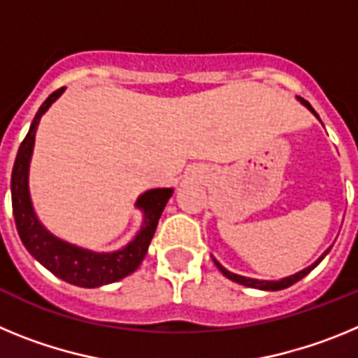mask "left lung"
I'll use <instances>...</instances> for the list:
<instances>
[{"label": "left lung", "mask_w": 358, "mask_h": 358, "mask_svg": "<svg viewBox=\"0 0 358 358\" xmlns=\"http://www.w3.org/2000/svg\"><path fill=\"white\" fill-rule=\"evenodd\" d=\"M297 100H299V102H301L303 106H305V107H308V109L312 110V113H314L315 116H317V113H315V110L312 109V106H310V103L306 102V100H303V98H299V96H297ZM317 118H319V116H317ZM328 251H330V249H327V251H324V255H322L321 258H319L317 262H314V264L310 265V267L303 268V271H299V273L292 274V276L281 278V280H278V281L252 280V278L238 276V274H235V273H229V271H227V268H224L222 265H220V264H218L217 260H215V258H213V262H215V265H217V267H218V271H220V273H222L224 276H226V278H229V280H231V281H235V283H240V285L251 287V289H260V290H283V289H287V287L294 285V283H296V281H299V280H301V278H305L306 274H308L310 271H312V268H315V267H317V265L321 264V260H322V258H324V256L328 255Z\"/></svg>", "instance_id": "left-lung-1"}]
</instances>
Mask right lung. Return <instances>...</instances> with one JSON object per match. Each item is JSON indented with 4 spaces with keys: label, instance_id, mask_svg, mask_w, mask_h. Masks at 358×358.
<instances>
[{
    "label": "right lung",
    "instance_id": "add662e5",
    "mask_svg": "<svg viewBox=\"0 0 358 358\" xmlns=\"http://www.w3.org/2000/svg\"><path fill=\"white\" fill-rule=\"evenodd\" d=\"M64 93V87L53 91L43 106L37 110L36 118L31 122L30 131L23 140L15 156L14 169H12V211H14L15 227L19 238L41 265L48 268L57 278L68 281L71 285L94 289L107 283H115L122 278L129 276L140 267L143 262L150 240L156 233L157 222L163 213L169 199L172 197V188H154L141 194L136 201V208L143 211V224L132 242L120 251L115 252H93L90 249H82L77 245L57 238L39 222L28 192V169H30L31 152L36 143V131L41 122V116L48 110V107L57 98Z\"/></svg>",
    "mask_w": 358,
    "mask_h": 358
}]
</instances>
